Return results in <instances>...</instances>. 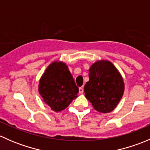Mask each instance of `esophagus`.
<instances>
[{
	"mask_svg": "<svg viewBox=\"0 0 150 150\" xmlns=\"http://www.w3.org/2000/svg\"><path fill=\"white\" fill-rule=\"evenodd\" d=\"M79 93H83V87H80L79 88Z\"/></svg>",
	"mask_w": 150,
	"mask_h": 150,
	"instance_id": "obj_1",
	"label": "esophagus"
}]
</instances>
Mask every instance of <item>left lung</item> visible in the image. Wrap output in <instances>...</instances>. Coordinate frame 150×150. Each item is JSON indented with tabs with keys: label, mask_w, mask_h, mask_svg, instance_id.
<instances>
[{
	"label": "left lung",
	"mask_w": 150,
	"mask_h": 150,
	"mask_svg": "<svg viewBox=\"0 0 150 150\" xmlns=\"http://www.w3.org/2000/svg\"><path fill=\"white\" fill-rule=\"evenodd\" d=\"M88 72L89 81L84 86L85 96L96 111L110 112L123 95L125 85L121 75L107 60L96 62Z\"/></svg>",
	"instance_id": "obj_1"
}]
</instances>
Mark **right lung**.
Here are the masks:
<instances>
[{"label": "right lung", "instance_id": "1", "mask_svg": "<svg viewBox=\"0 0 150 150\" xmlns=\"http://www.w3.org/2000/svg\"><path fill=\"white\" fill-rule=\"evenodd\" d=\"M38 91L43 102L57 112L78 97L79 88L65 63L55 61L48 65L40 78Z\"/></svg>", "mask_w": 150, "mask_h": 150}]
</instances>
